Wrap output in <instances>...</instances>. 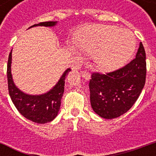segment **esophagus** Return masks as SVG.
Here are the masks:
<instances>
[{
	"label": "esophagus",
	"mask_w": 156,
	"mask_h": 156,
	"mask_svg": "<svg viewBox=\"0 0 156 156\" xmlns=\"http://www.w3.org/2000/svg\"><path fill=\"white\" fill-rule=\"evenodd\" d=\"M81 74H82V76H83V78H85V79H87V80H89V79L90 78V75L88 71L87 70L82 71V72H81Z\"/></svg>",
	"instance_id": "obj_1"
}]
</instances>
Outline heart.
I'll list each match as a JSON object with an SVG mask.
<instances>
[{"label": "heart", "instance_id": "heart-1", "mask_svg": "<svg viewBox=\"0 0 156 156\" xmlns=\"http://www.w3.org/2000/svg\"><path fill=\"white\" fill-rule=\"evenodd\" d=\"M77 45L83 53L94 56V62L100 69L108 71L118 68L129 59L135 49V39L126 29L94 25L80 33Z\"/></svg>", "mask_w": 156, "mask_h": 156}]
</instances>
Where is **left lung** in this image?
<instances>
[{"instance_id":"1","label":"left lung","mask_w":156,"mask_h":156,"mask_svg":"<svg viewBox=\"0 0 156 156\" xmlns=\"http://www.w3.org/2000/svg\"><path fill=\"white\" fill-rule=\"evenodd\" d=\"M146 52L142 43L136 57L121 68L106 73H93L89 83L90 104L99 116L113 119L132 108L146 82Z\"/></svg>"}]
</instances>
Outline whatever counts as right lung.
I'll use <instances>...</instances> for the list:
<instances>
[{"label":"right lung","instance_id":"right-lung-1","mask_svg":"<svg viewBox=\"0 0 156 156\" xmlns=\"http://www.w3.org/2000/svg\"><path fill=\"white\" fill-rule=\"evenodd\" d=\"M56 22H44L31 26L53 27ZM12 50L9 55L7 64V78H8L9 94L18 111L28 120L39 124H44L52 121L58 114L61 107V101L65 89V80L70 69H67L56 83V86L48 92L40 95H27L21 91L13 83L11 74Z\"/></svg>","mask_w":156,"mask_h":156}]
</instances>
